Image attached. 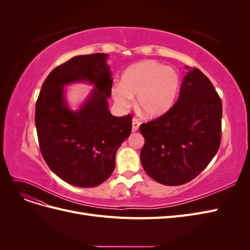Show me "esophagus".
Listing matches in <instances>:
<instances>
[{"label":"esophagus","instance_id":"obj_1","mask_svg":"<svg viewBox=\"0 0 250 250\" xmlns=\"http://www.w3.org/2000/svg\"><path fill=\"white\" fill-rule=\"evenodd\" d=\"M141 125L140 120H138L137 118L132 119V131H137L139 129V127Z\"/></svg>","mask_w":250,"mask_h":250}]
</instances>
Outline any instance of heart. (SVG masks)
Returning a JSON list of instances; mask_svg holds the SVG:
<instances>
[{
  "label": "heart",
  "instance_id": "b5f03b06",
  "mask_svg": "<svg viewBox=\"0 0 250 250\" xmlns=\"http://www.w3.org/2000/svg\"><path fill=\"white\" fill-rule=\"evenodd\" d=\"M180 78L173 67L144 60L134 63L123 73L121 84H115L111 95L121 107H129L137 97L138 109L147 117L161 116L175 101Z\"/></svg>",
  "mask_w": 250,
  "mask_h": 250
}]
</instances>
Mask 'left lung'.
Segmentation results:
<instances>
[{
  "instance_id": "1",
  "label": "left lung",
  "mask_w": 250,
  "mask_h": 250,
  "mask_svg": "<svg viewBox=\"0 0 250 250\" xmlns=\"http://www.w3.org/2000/svg\"><path fill=\"white\" fill-rule=\"evenodd\" d=\"M188 69V67H187ZM222 101L200 70L188 72L163 116L140 126L144 170L166 186L188 183L207 168L221 143Z\"/></svg>"
}]
</instances>
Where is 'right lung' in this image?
Here are the masks:
<instances>
[{"label": "right lung", "instance_id": "right-lung-1", "mask_svg": "<svg viewBox=\"0 0 250 250\" xmlns=\"http://www.w3.org/2000/svg\"><path fill=\"white\" fill-rule=\"evenodd\" d=\"M104 53L73 57L44 80L35 105V126L44 162L65 183L93 188L108 179L116 153L131 132L132 116L113 117L107 107L112 79ZM94 83L96 90L78 112L67 108L63 86Z\"/></svg>", "mask_w": 250, "mask_h": 250}]
</instances>
